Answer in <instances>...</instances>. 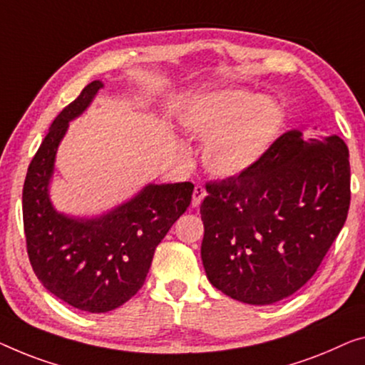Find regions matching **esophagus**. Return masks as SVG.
Returning a JSON list of instances; mask_svg holds the SVG:
<instances>
[{
  "label": "esophagus",
  "mask_w": 365,
  "mask_h": 365,
  "mask_svg": "<svg viewBox=\"0 0 365 365\" xmlns=\"http://www.w3.org/2000/svg\"><path fill=\"white\" fill-rule=\"evenodd\" d=\"M206 197V190L201 187V185H197L193 190V197H192V206L193 208H197V206L201 205V201Z\"/></svg>",
  "instance_id": "obj_1"
}]
</instances>
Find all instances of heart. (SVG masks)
Instances as JSON below:
<instances>
[{
  "instance_id": "b5f03b06",
  "label": "heart",
  "mask_w": 365,
  "mask_h": 365,
  "mask_svg": "<svg viewBox=\"0 0 365 365\" xmlns=\"http://www.w3.org/2000/svg\"><path fill=\"white\" fill-rule=\"evenodd\" d=\"M180 121L206 139L201 154L206 170L230 178L247 172L267 154L284 126V111L269 96L220 90L193 100Z\"/></svg>"
}]
</instances>
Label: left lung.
<instances>
[{"label": "left lung", "mask_w": 365, "mask_h": 365, "mask_svg": "<svg viewBox=\"0 0 365 365\" xmlns=\"http://www.w3.org/2000/svg\"><path fill=\"white\" fill-rule=\"evenodd\" d=\"M206 192V277L237 302L272 304L312 279L344 226L349 150L336 134L303 140L288 130L252 168Z\"/></svg>", "instance_id": "1"}]
</instances>
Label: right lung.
Masks as SVG:
<instances>
[{
	"instance_id": "right-lung-1",
	"label": "right lung",
	"mask_w": 365,
	"mask_h": 365,
	"mask_svg": "<svg viewBox=\"0 0 365 365\" xmlns=\"http://www.w3.org/2000/svg\"><path fill=\"white\" fill-rule=\"evenodd\" d=\"M103 81H91L65 106L36 152L23 188L27 254L41 284L70 307L106 313L143 287L155 247L192 201L193 183H148L133 198L95 216L57 211L51 182L68 123L93 103Z\"/></svg>"
}]
</instances>
